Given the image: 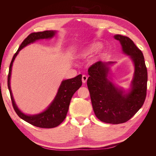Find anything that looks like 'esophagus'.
Masks as SVG:
<instances>
[{"mask_svg":"<svg viewBox=\"0 0 156 156\" xmlns=\"http://www.w3.org/2000/svg\"><path fill=\"white\" fill-rule=\"evenodd\" d=\"M87 79H88V77H87V75H83V76H82V81H83V83H87Z\"/></svg>","mask_w":156,"mask_h":156,"instance_id":"obj_1","label":"esophagus"}]
</instances>
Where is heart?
Listing matches in <instances>:
<instances>
[{"label":"heart","mask_w":156,"mask_h":156,"mask_svg":"<svg viewBox=\"0 0 156 156\" xmlns=\"http://www.w3.org/2000/svg\"><path fill=\"white\" fill-rule=\"evenodd\" d=\"M100 46H101V45L99 44V43H94V44H92L91 45V46L90 47V49H89V51H94V50H96V49H98V48H100ZM87 53V52H84L83 53V55L84 56V55H85V54Z\"/></svg>","instance_id":"obj_1"}]
</instances>
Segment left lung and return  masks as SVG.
Returning <instances> with one entry per match:
<instances>
[{
  "label": "left lung",
  "mask_w": 156,
  "mask_h": 156,
  "mask_svg": "<svg viewBox=\"0 0 156 156\" xmlns=\"http://www.w3.org/2000/svg\"><path fill=\"white\" fill-rule=\"evenodd\" d=\"M122 49L135 64L131 91L127 94L118 89L107 79L108 64L96 62L88 69L87 86L94 113L98 119L108 124H119L131 119L142 107L146 96L148 73L143 54L129 37L116 34Z\"/></svg>",
  "instance_id": "8db88e82"
}]
</instances>
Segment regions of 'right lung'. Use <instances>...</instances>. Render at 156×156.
Listing matches in <instances>:
<instances>
[{"label":"right lung","instance_id":"1","mask_svg":"<svg viewBox=\"0 0 156 156\" xmlns=\"http://www.w3.org/2000/svg\"><path fill=\"white\" fill-rule=\"evenodd\" d=\"M55 32V31L53 30H45L44 32H32L28 36L23 40L16 53L14 54L10 65L8 75V87L9 91H10L13 109L21 119L33 126L41 127V128H53V127L58 126L64 121L68 111L71 99L74 93L82 85V75L80 74L73 79L63 81L55 100L48 108H47V110L38 115L28 116L23 114L22 112L19 110L13 100L10 83L12 67L13 60L17 55L19 51L24 47L35 41L36 40L50 38V37L54 36Z\"/></svg>","mask_w":156,"mask_h":156}]
</instances>
